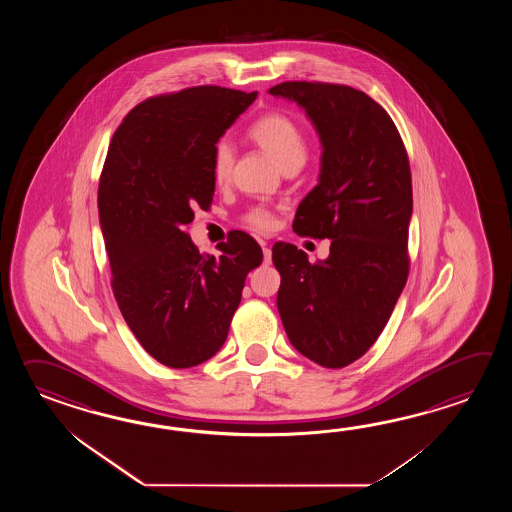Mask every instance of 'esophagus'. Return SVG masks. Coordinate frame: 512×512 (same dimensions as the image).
Returning a JSON list of instances; mask_svg holds the SVG:
<instances>
[{
    "label": "esophagus",
    "instance_id": "1",
    "mask_svg": "<svg viewBox=\"0 0 512 512\" xmlns=\"http://www.w3.org/2000/svg\"><path fill=\"white\" fill-rule=\"evenodd\" d=\"M261 245H263V263H265V265H269L272 261V251L267 247V245H265V243H261Z\"/></svg>",
    "mask_w": 512,
    "mask_h": 512
}]
</instances>
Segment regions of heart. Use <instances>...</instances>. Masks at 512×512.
<instances>
[{
	"mask_svg": "<svg viewBox=\"0 0 512 512\" xmlns=\"http://www.w3.org/2000/svg\"><path fill=\"white\" fill-rule=\"evenodd\" d=\"M247 137L261 152L269 155L274 163L285 170H298L307 157V141L300 124L282 111H269L254 120ZM234 166V153L227 142L214 146L210 159V174L216 185H227ZM245 223L256 230H271L274 218L265 208L254 207L245 214Z\"/></svg>",
	"mask_w": 512,
	"mask_h": 512,
	"instance_id": "b5f03b06",
	"label": "heart"
}]
</instances>
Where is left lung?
Instances as JSON below:
<instances>
[{"mask_svg": "<svg viewBox=\"0 0 512 512\" xmlns=\"http://www.w3.org/2000/svg\"><path fill=\"white\" fill-rule=\"evenodd\" d=\"M269 93L298 102L324 146L320 183L296 210L294 232L331 240L316 263L274 243L276 304L294 348L337 370L375 344L408 280L410 161L392 117L364 91L302 80Z\"/></svg>", "mask_w": 512, "mask_h": 512, "instance_id": "left-lung-1", "label": "left lung"}]
</instances>
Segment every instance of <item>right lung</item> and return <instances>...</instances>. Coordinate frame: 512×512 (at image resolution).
<instances>
[{"label":"right lung","mask_w":512,"mask_h":512,"mask_svg":"<svg viewBox=\"0 0 512 512\" xmlns=\"http://www.w3.org/2000/svg\"><path fill=\"white\" fill-rule=\"evenodd\" d=\"M258 93L186 87L146 98L124 117L98 181L111 289L133 335L168 368H192L225 344L247 274L263 261L232 230L219 256L201 254L188 223L212 205L216 142Z\"/></svg>","instance_id":"1"}]
</instances>
